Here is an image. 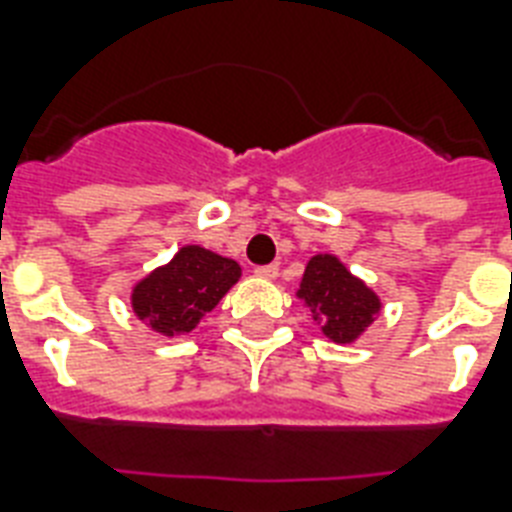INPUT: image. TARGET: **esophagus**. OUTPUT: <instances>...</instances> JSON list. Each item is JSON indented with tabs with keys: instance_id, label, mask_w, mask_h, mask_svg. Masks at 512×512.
I'll list each match as a JSON object with an SVG mask.
<instances>
[{
	"instance_id": "34e87169",
	"label": "esophagus",
	"mask_w": 512,
	"mask_h": 512,
	"mask_svg": "<svg viewBox=\"0 0 512 512\" xmlns=\"http://www.w3.org/2000/svg\"><path fill=\"white\" fill-rule=\"evenodd\" d=\"M255 273L265 281H276V276H279V268H276V265H260V268H255Z\"/></svg>"
}]
</instances>
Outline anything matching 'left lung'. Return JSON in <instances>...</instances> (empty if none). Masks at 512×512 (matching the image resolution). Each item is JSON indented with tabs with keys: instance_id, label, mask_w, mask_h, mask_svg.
I'll list each match as a JSON object with an SVG mask.
<instances>
[{
	"instance_id": "obj_1",
	"label": "left lung",
	"mask_w": 512,
	"mask_h": 512,
	"mask_svg": "<svg viewBox=\"0 0 512 512\" xmlns=\"http://www.w3.org/2000/svg\"><path fill=\"white\" fill-rule=\"evenodd\" d=\"M295 297L311 311L321 335L337 345L361 340L382 313V297L332 252L308 260Z\"/></svg>"
}]
</instances>
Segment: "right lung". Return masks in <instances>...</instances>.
Returning <instances> with one entry per match:
<instances>
[{
	"mask_svg": "<svg viewBox=\"0 0 512 512\" xmlns=\"http://www.w3.org/2000/svg\"><path fill=\"white\" fill-rule=\"evenodd\" d=\"M241 279V265L201 244H183L130 289L135 319L159 337H185Z\"/></svg>",
	"mask_w": 512,
	"mask_h": 512,
	"instance_id": "obj_1",
	"label": "right lung"
}]
</instances>
